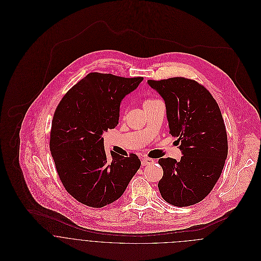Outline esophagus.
Instances as JSON below:
<instances>
[{
	"label": "esophagus",
	"instance_id": "obj_1",
	"mask_svg": "<svg viewBox=\"0 0 261 261\" xmlns=\"http://www.w3.org/2000/svg\"><path fill=\"white\" fill-rule=\"evenodd\" d=\"M153 163V160L152 159H149V158H142V164L143 166H147V165H150Z\"/></svg>",
	"mask_w": 261,
	"mask_h": 261
}]
</instances>
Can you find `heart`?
Segmentation results:
<instances>
[{
    "mask_svg": "<svg viewBox=\"0 0 261 261\" xmlns=\"http://www.w3.org/2000/svg\"><path fill=\"white\" fill-rule=\"evenodd\" d=\"M155 101H158V99H154V98H147V99L144 101V108L149 107L150 105L154 103Z\"/></svg>",
    "mask_w": 261,
    "mask_h": 261,
    "instance_id": "obj_1",
    "label": "heart"
}]
</instances>
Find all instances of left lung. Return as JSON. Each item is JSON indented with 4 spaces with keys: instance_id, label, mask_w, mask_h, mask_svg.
Returning a JSON list of instances; mask_svg holds the SVG:
<instances>
[{
    "instance_id": "1",
    "label": "left lung",
    "mask_w": 261,
    "mask_h": 261,
    "mask_svg": "<svg viewBox=\"0 0 261 261\" xmlns=\"http://www.w3.org/2000/svg\"><path fill=\"white\" fill-rule=\"evenodd\" d=\"M163 97L170 134L178 138L183 155L162 158L164 174L158 187L165 201L177 207L201 202L217 183L228 153L220 109L200 83L185 77L148 80Z\"/></svg>"
}]
</instances>
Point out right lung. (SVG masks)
<instances>
[{
    "instance_id": "1",
    "label": "right lung",
    "mask_w": 261,
    "mask_h": 261,
    "mask_svg": "<svg viewBox=\"0 0 261 261\" xmlns=\"http://www.w3.org/2000/svg\"><path fill=\"white\" fill-rule=\"evenodd\" d=\"M143 77L125 78L91 72L63 96L54 112L50 150L65 190L93 208L117 200L141 167L135 153H106L103 132L118 123L123 97Z\"/></svg>"
}]
</instances>
